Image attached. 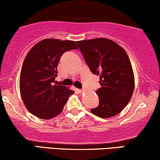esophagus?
Returning <instances> with one entry per match:
<instances>
[{
  "label": "esophagus",
  "instance_id": "obj_1",
  "mask_svg": "<svg viewBox=\"0 0 160 160\" xmlns=\"http://www.w3.org/2000/svg\"><path fill=\"white\" fill-rule=\"evenodd\" d=\"M85 90H86V89H85L84 88V87H83V88L82 89H80V90H79V92H84L85 91Z\"/></svg>",
  "mask_w": 160,
  "mask_h": 160
}]
</instances>
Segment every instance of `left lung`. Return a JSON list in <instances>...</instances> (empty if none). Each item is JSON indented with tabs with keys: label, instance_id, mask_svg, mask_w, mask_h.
I'll return each mask as SVG.
<instances>
[{
	"label": "left lung",
	"instance_id": "left-lung-1",
	"mask_svg": "<svg viewBox=\"0 0 160 160\" xmlns=\"http://www.w3.org/2000/svg\"><path fill=\"white\" fill-rule=\"evenodd\" d=\"M92 73L100 76L96 91L99 105L91 112L101 118L117 115L132 97L135 87L132 65L123 48L108 38L76 41Z\"/></svg>",
	"mask_w": 160,
	"mask_h": 160
}]
</instances>
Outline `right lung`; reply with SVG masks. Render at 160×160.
I'll use <instances>...</instances> for the list:
<instances>
[{
	"mask_svg": "<svg viewBox=\"0 0 160 160\" xmlns=\"http://www.w3.org/2000/svg\"><path fill=\"white\" fill-rule=\"evenodd\" d=\"M77 49L73 41L47 38L36 43L28 52L22 67L19 89L24 104L32 114L49 119L62 112L69 95L74 91L54 84L57 68L63 53Z\"/></svg>",
	"mask_w": 160,
	"mask_h": 160,
	"instance_id": "1",
	"label": "right lung"
}]
</instances>
